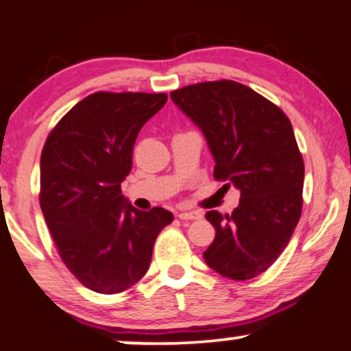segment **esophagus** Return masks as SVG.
Returning <instances> with one entry per match:
<instances>
[{
	"label": "esophagus",
	"mask_w": 351,
	"mask_h": 351,
	"mask_svg": "<svg viewBox=\"0 0 351 351\" xmlns=\"http://www.w3.org/2000/svg\"><path fill=\"white\" fill-rule=\"evenodd\" d=\"M178 217L180 220H199L202 219V214L199 210H186V212H180Z\"/></svg>",
	"instance_id": "34e87169"
}]
</instances>
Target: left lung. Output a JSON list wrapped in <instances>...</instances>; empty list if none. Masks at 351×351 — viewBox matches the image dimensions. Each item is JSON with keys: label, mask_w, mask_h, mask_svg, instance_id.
<instances>
[{"label": "left lung", "mask_w": 351, "mask_h": 351, "mask_svg": "<svg viewBox=\"0 0 351 351\" xmlns=\"http://www.w3.org/2000/svg\"><path fill=\"white\" fill-rule=\"evenodd\" d=\"M170 97L206 136L214 178L241 193L232 215L206 214L215 238L204 259L232 280L254 278L282 254L301 217L304 163L290 119L234 81L194 84Z\"/></svg>", "instance_id": "obj_1"}]
</instances>
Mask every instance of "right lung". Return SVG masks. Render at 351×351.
Wrapping results in <instances>:
<instances>
[{
  "instance_id": "right-lung-1",
  "label": "right lung",
  "mask_w": 351,
  "mask_h": 351,
  "mask_svg": "<svg viewBox=\"0 0 351 351\" xmlns=\"http://www.w3.org/2000/svg\"><path fill=\"white\" fill-rule=\"evenodd\" d=\"M167 99L95 92L60 119L43 145V217L61 261L97 293H121L139 282L158 233L173 221L165 208L137 210L121 194L136 137Z\"/></svg>"
}]
</instances>
